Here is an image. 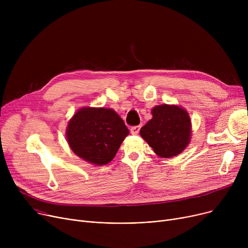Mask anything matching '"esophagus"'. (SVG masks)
<instances>
[{
    "label": "esophagus",
    "mask_w": 248,
    "mask_h": 248,
    "mask_svg": "<svg viewBox=\"0 0 248 248\" xmlns=\"http://www.w3.org/2000/svg\"><path fill=\"white\" fill-rule=\"evenodd\" d=\"M140 125L132 126V127H131V133H132L133 135H138L139 132H140Z\"/></svg>",
    "instance_id": "1"
}]
</instances>
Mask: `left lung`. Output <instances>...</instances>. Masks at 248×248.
<instances>
[{"instance_id":"obj_1","label":"left lung","mask_w":248,"mask_h":248,"mask_svg":"<svg viewBox=\"0 0 248 248\" xmlns=\"http://www.w3.org/2000/svg\"><path fill=\"white\" fill-rule=\"evenodd\" d=\"M153 119L140 128L142 137L162 158H172L187 147L191 136L188 112L177 106H159L152 110Z\"/></svg>"}]
</instances>
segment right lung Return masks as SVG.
Wrapping results in <instances>:
<instances>
[{"label":"right lung","instance_id":"right-lung-1","mask_svg":"<svg viewBox=\"0 0 248 248\" xmlns=\"http://www.w3.org/2000/svg\"><path fill=\"white\" fill-rule=\"evenodd\" d=\"M128 133L114 110L84 108L70 120L66 136L71 150L78 157L102 166L114 158Z\"/></svg>","mask_w":248,"mask_h":248}]
</instances>
